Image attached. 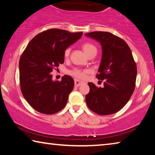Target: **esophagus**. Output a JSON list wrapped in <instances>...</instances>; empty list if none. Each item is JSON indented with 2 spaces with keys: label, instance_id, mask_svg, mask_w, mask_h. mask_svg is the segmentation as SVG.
<instances>
[{
  "label": "esophagus",
  "instance_id": "34e87169",
  "mask_svg": "<svg viewBox=\"0 0 155 155\" xmlns=\"http://www.w3.org/2000/svg\"><path fill=\"white\" fill-rule=\"evenodd\" d=\"M83 83H84L82 82V81H80L77 80V79H75L74 80V85H75V87H78V86L83 85Z\"/></svg>",
  "mask_w": 155,
  "mask_h": 155
}]
</instances>
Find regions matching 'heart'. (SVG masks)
I'll return each instance as SVG.
<instances>
[{
    "label": "heart",
    "mask_w": 155,
    "mask_h": 155,
    "mask_svg": "<svg viewBox=\"0 0 155 155\" xmlns=\"http://www.w3.org/2000/svg\"><path fill=\"white\" fill-rule=\"evenodd\" d=\"M82 48L84 52L87 54L88 56L89 54L91 53H93V52H97V48L93 44L90 43V42H85L82 44ZM70 48H67L65 49L64 52V57L65 59H67L70 55ZM89 71L87 70H82V69H78V68H74L71 70H70L68 73L70 75L73 76L77 78H79V79H85L86 78V75H87Z\"/></svg>",
    "instance_id": "heart-1"
}]
</instances>
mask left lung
Returning a JSON list of instances; mask_svg holds the SVG:
<instances>
[{"instance_id":"left-lung-1","label":"left lung","mask_w":155,"mask_h":155,"mask_svg":"<svg viewBox=\"0 0 155 155\" xmlns=\"http://www.w3.org/2000/svg\"><path fill=\"white\" fill-rule=\"evenodd\" d=\"M100 41L103 48L101 64L96 78L104 81L103 87L88 83L90 92L86 103L96 114H115L125 106L135 90L137 65L127 42L116 35L104 31L85 34Z\"/></svg>"}]
</instances>
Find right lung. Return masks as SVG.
Masks as SVG:
<instances>
[{"label":"right lung","mask_w":155,"mask_h":155,"mask_svg":"<svg viewBox=\"0 0 155 155\" xmlns=\"http://www.w3.org/2000/svg\"><path fill=\"white\" fill-rule=\"evenodd\" d=\"M82 35L59 28L48 29L34 37L23 51L19 61L20 90L37 111L51 115L64 108L74 80L64 75L61 81H54L51 72L64 64L65 49Z\"/></svg>","instance_id":"1"}]
</instances>
